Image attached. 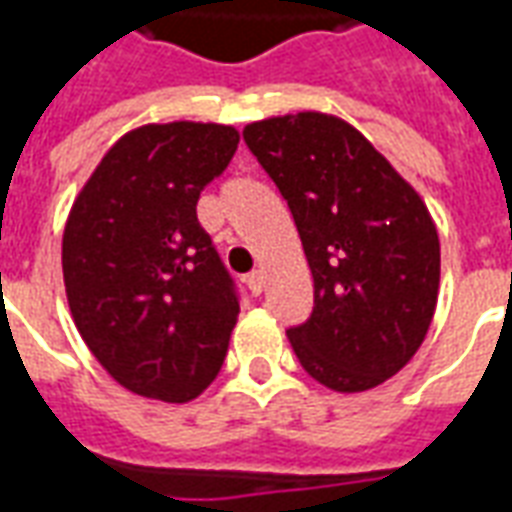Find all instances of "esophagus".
I'll use <instances>...</instances> for the list:
<instances>
[{"label": "esophagus", "mask_w": 512, "mask_h": 512, "mask_svg": "<svg viewBox=\"0 0 512 512\" xmlns=\"http://www.w3.org/2000/svg\"><path fill=\"white\" fill-rule=\"evenodd\" d=\"M246 288L252 290V296H260V293H263V274H260V271H252V274L246 277Z\"/></svg>", "instance_id": "34e87169"}]
</instances>
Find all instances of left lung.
Listing matches in <instances>:
<instances>
[{
    "mask_svg": "<svg viewBox=\"0 0 512 512\" xmlns=\"http://www.w3.org/2000/svg\"><path fill=\"white\" fill-rule=\"evenodd\" d=\"M288 200L315 282L288 329L301 367L334 392H365L408 365L439 299V233L417 191L345 120L321 112L244 128Z\"/></svg>",
    "mask_w": 512,
    "mask_h": 512,
    "instance_id": "left-lung-1",
    "label": "left lung"
}]
</instances>
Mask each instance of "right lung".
<instances>
[{
	"instance_id": "1",
	"label": "right lung",
	"mask_w": 512,
	"mask_h": 512,
	"mask_svg": "<svg viewBox=\"0 0 512 512\" xmlns=\"http://www.w3.org/2000/svg\"><path fill=\"white\" fill-rule=\"evenodd\" d=\"M235 147L233 126L150 123L109 147L73 202L62 235L73 323L134 395L186 403L222 370L241 307L197 200Z\"/></svg>"
}]
</instances>
